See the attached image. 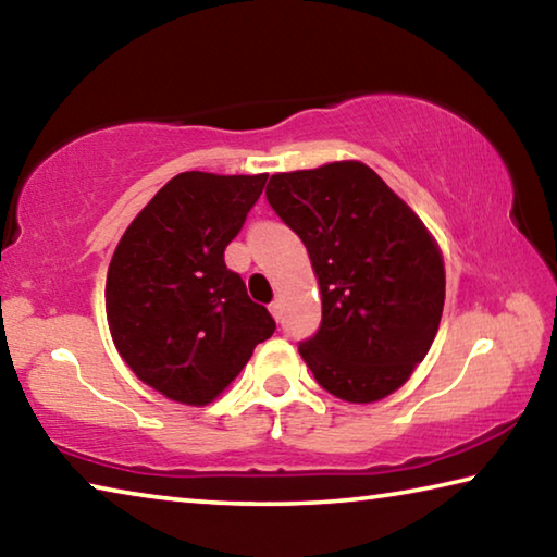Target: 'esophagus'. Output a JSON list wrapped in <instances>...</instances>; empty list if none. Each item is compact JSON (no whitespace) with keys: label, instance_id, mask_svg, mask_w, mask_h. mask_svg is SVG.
Returning <instances> with one entry per match:
<instances>
[{"label":"esophagus","instance_id":"esophagus-1","mask_svg":"<svg viewBox=\"0 0 557 557\" xmlns=\"http://www.w3.org/2000/svg\"><path fill=\"white\" fill-rule=\"evenodd\" d=\"M270 312H272V317H275L277 322H280V317H282V301H280V299L272 301V305H270Z\"/></svg>","mask_w":557,"mask_h":557}]
</instances>
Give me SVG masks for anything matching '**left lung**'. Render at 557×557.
<instances>
[{"label": "left lung", "mask_w": 557, "mask_h": 557, "mask_svg": "<svg viewBox=\"0 0 557 557\" xmlns=\"http://www.w3.org/2000/svg\"><path fill=\"white\" fill-rule=\"evenodd\" d=\"M265 196L305 243L322 292L319 332L299 344L317 383L346 403L398 391L445 307V262L425 223L361 162L272 174Z\"/></svg>", "instance_id": "obj_1"}]
</instances>
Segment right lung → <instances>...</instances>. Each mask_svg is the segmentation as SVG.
I'll use <instances>...</instances> for the list:
<instances>
[{"mask_svg": "<svg viewBox=\"0 0 557 557\" xmlns=\"http://www.w3.org/2000/svg\"><path fill=\"white\" fill-rule=\"evenodd\" d=\"M268 174L184 172L127 225L106 282L112 342L132 373L169 400L206 405L275 332L223 252Z\"/></svg>", "mask_w": 557, "mask_h": 557, "instance_id": "right-lung-1", "label": "right lung"}]
</instances>
